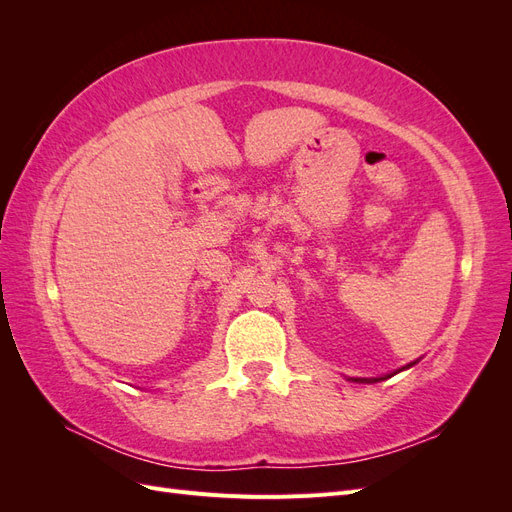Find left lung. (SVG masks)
I'll return each instance as SVG.
<instances>
[{"mask_svg": "<svg viewBox=\"0 0 512 512\" xmlns=\"http://www.w3.org/2000/svg\"><path fill=\"white\" fill-rule=\"evenodd\" d=\"M410 367V365H408ZM386 378H391V376H386ZM378 380H384V378H378ZM378 380H356V382H378Z\"/></svg>", "mask_w": 512, "mask_h": 512, "instance_id": "8db88e82", "label": "left lung"}]
</instances>
